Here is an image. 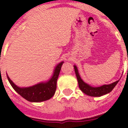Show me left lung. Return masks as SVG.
<instances>
[{
	"mask_svg": "<svg viewBox=\"0 0 128 128\" xmlns=\"http://www.w3.org/2000/svg\"><path fill=\"white\" fill-rule=\"evenodd\" d=\"M74 68L80 89L85 94L90 96L100 97V96H102L110 93L114 88V87L118 84V82L120 81L119 80L110 84H104V85L99 86V87H93V86H91L89 84H88L87 83L84 82L82 80V78H81L80 74H79V72H78V68H77V66L76 65H74Z\"/></svg>",
	"mask_w": 128,
	"mask_h": 128,
	"instance_id": "8db88e82",
	"label": "left lung"
}]
</instances>
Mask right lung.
<instances>
[{"label": "right lung", "instance_id": "1", "mask_svg": "<svg viewBox=\"0 0 128 128\" xmlns=\"http://www.w3.org/2000/svg\"><path fill=\"white\" fill-rule=\"evenodd\" d=\"M63 63L64 62L62 61L56 65L52 76L48 81L40 82L38 84L29 87H19L10 79L6 74L7 78L13 89L28 101L31 102H41L46 101L50 99L55 94L56 82Z\"/></svg>", "mask_w": 128, "mask_h": 128}]
</instances>
